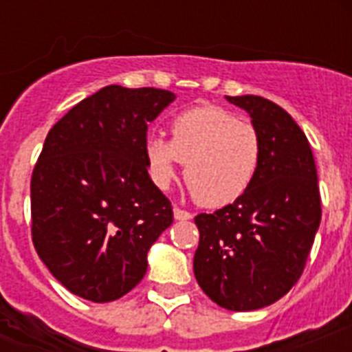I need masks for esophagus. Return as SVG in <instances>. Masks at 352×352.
Listing matches in <instances>:
<instances>
[{
    "label": "esophagus",
    "mask_w": 352,
    "mask_h": 352,
    "mask_svg": "<svg viewBox=\"0 0 352 352\" xmlns=\"http://www.w3.org/2000/svg\"><path fill=\"white\" fill-rule=\"evenodd\" d=\"M173 217H175L177 221H188L192 219V214L190 212H186V210H181V208H173Z\"/></svg>",
    "instance_id": "obj_1"
}]
</instances>
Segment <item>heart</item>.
<instances>
[{
    "label": "heart",
    "mask_w": 352,
    "mask_h": 352,
    "mask_svg": "<svg viewBox=\"0 0 352 352\" xmlns=\"http://www.w3.org/2000/svg\"><path fill=\"white\" fill-rule=\"evenodd\" d=\"M171 138L151 135L144 144L151 181L168 188L184 162V181L204 206L239 201L261 162V137L250 122L217 106H201L177 115Z\"/></svg>",
    "instance_id": "heart-1"
}]
</instances>
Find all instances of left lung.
I'll list each match as a JSON object with an SVG mask.
<instances>
[{"instance_id": "obj_1", "label": "left lung", "mask_w": 352, "mask_h": 352, "mask_svg": "<svg viewBox=\"0 0 352 352\" xmlns=\"http://www.w3.org/2000/svg\"><path fill=\"white\" fill-rule=\"evenodd\" d=\"M245 109L261 137L250 190L214 214H199L193 272L204 294L228 311H257L300 279L322 221L311 144L278 104L256 95L226 96Z\"/></svg>"}]
</instances>
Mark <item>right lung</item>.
Masks as SVG:
<instances>
[{"label": "right lung", "mask_w": 352, "mask_h": 352, "mask_svg": "<svg viewBox=\"0 0 352 352\" xmlns=\"http://www.w3.org/2000/svg\"><path fill=\"white\" fill-rule=\"evenodd\" d=\"M171 91L107 85L52 126L30 181L32 243L49 272L95 303L135 289L173 223L144 155L148 124Z\"/></svg>", "instance_id": "right-lung-1"}]
</instances>
